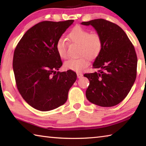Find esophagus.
Wrapping results in <instances>:
<instances>
[{
    "label": "esophagus",
    "instance_id": "1",
    "mask_svg": "<svg viewBox=\"0 0 146 146\" xmlns=\"http://www.w3.org/2000/svg\"><path fill=\"white\" fill-rule=\"evenodd\" d=\"M83 74L81 73H77V77H78V78H81L83 76Z\"/></svg>",
    "mask_w": 146,
    "mask_h": 146
}]
</instances>
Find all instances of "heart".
Instances as JSON below:
<instances>
[{
    "instance_id": "heart-1",
    "label": "heart",
    "mask_w": 146,
    "mask_h": 146,
    "mask_svg": "<svg viewBox=\"0 0 146 146\" xmlns=\"http://www.w3.org/2000/svg\"><path fill=\"white\" fill-rule=\"evenodd\" d=\"M71 42L80 44L78 58H71L64 62V67L68 70L81 71L88 65V58L94 59L100 54L102 48V39L98 33L90 31L87 29L77 26L68 34ZM56 49L59 56L65 59L68 56V43L63 38L58 39L56 43Z\"/></svg>"
}]
</instances>
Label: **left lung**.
<instances>
[{
  "label": "left lung",
  "mask_w": 146,
  "mask_h": 146,
  "mask_svg": "<svg viewBox=\"0 0 146 146\" xmlns=\"http://www.w3.org/2000/svg\"><path fill=\"white\" fill-rule=\"evenodd\" d=\"M91 25L102 37V48L93 68L97 72L85 73L90 81L86 97L92 104L113 107L128 95L137 76V58L134 46L123 30L103 19L83 22Z\"/></svg>",
  "instance_id": "8db88e82"
}]
</instances>
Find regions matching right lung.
<instances>
[{"mask_svg":"<svg viewBox=\"0 0 146 146\" xmlns=\"http://www.w3.org/2000/svg\"><path fill=\"white\" fill-rule=\"evenodd\" d=\"M73 22L39 23L27 31L15 49L12 65L17 90L35 109L49 111L63 105L76 81L73 71H56L63 63L56 43Z\"/></svg>","mask_w":146,"mask_h":146,"instance_id":"1","label":"right lung"}]
</instances>
